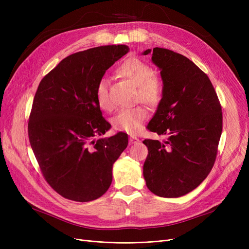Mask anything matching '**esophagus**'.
Wrapping results in <instances>:
<instances>
[{
    "label": "esophagus",
    "mask_w": 249,
    "mask_h": 249,
    "mask_svg": "<svg viewBox=\"0 0 249 249\" xmlns=\"http://www.w3.org/2000/svg\"><path fill=\"white\" fill-rule=\"evenodd\" d=\"M139 141H140L139 138L136 137V136H134V135H131V136H130V138H129V142L132 143V144H135V143H137V142H139Z\"/></svg>",
    "instance_id": "34e87169"
}]
</instances>
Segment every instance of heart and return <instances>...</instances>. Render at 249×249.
<instances>
[{
    "label": "heart",
    "mask_w": 249,
    "mask_h": 249,
    "mask_svg": "<svg viewBox=\"0 0 249 249\" xmlns=\"http://www.w3.org/2000/svg\"><path fill=\"white\" fill-rule=\"evenodd\" d=\"M122 77L137 88L136 99L149 107H155L161 102L164 86L161 78L154 75L152 68L137 57L126 59L117 70ZM97 104L102 110H110L112 102L109 95V84L106 78H101L95 89ZM147 113L141 107L122 109L112 118V125L118 131L135 133L145 121Z\"/></svg>",
    "instance_id": "1"
}]
</instances>
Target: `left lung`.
Returning <instances> with one entry per match:
<instances>
[{
  "label": "left lung",
  "instance_id": "obj_1",
  "mask_svg": "<svg viewBox=\"0 0 249 249\" xmlns=\"http://www.w3.org/2000/svg\"><path fill=\"white\" fill-rule=\"evenodd\" d=\"M151 61L160 70L163 97L147 129L166 136L145 139L148 155L143 177L150 192L178 198L210 174L222 133V108L208 75L188 57L155 47Z\"/></svg>",
  "mask_w": 249,
  "mask_h": 249
}]
</instances>
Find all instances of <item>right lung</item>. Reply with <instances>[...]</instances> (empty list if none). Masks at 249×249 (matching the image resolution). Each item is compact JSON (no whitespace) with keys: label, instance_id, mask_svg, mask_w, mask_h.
I'll return each mask as SVG.
<instances>
[{"label":"right lung","instance_id":"1","mask_svg":"<svg viewBox=\"0 0 249 249\" xmlns=\"http://www.w3.org/2000/svg\"><path fill=\"white\" fill-rule=\"evenodd\" d=\"M129 51L107 45L76 52L62 59L40 82L33 100L28 136L49 186L63 198L89 202L106 193L114 162L128 145L119 132L96 140L111 125L95 97L106 71Z\"/></svg>","mask_w":249,"mask_h":249}]
</instances>
